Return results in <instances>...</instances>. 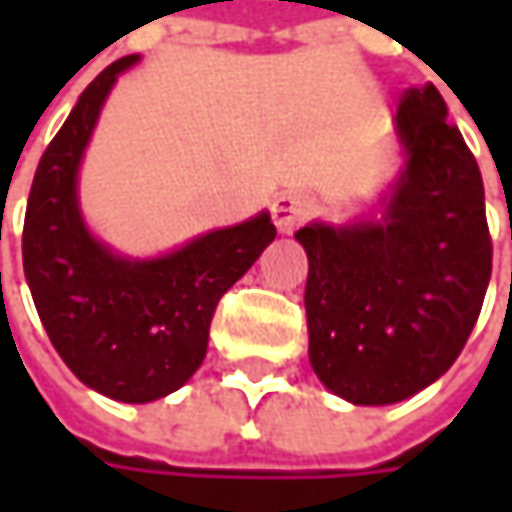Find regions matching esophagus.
<instances>
[{
  "label": "esophagus",
  "instance_id": "obj_1",
  "mask_svg": "<svg viewBox=\"0 0 512 512\" xmlns=\"http://www.w3.org/2000/svg\"><path fill=\"white\" fill-rule=\"evenodd\" d=\"M310 216H313V202L302 193H282L273 202V222L282 233H290L299 225H305Z\"/></svg>",
  "mask_w": 512,
  "mask_h": 512
}]
</instances>
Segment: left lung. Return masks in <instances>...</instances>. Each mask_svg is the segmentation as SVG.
Segmentation results:
<instances>
[{
	"label": "left lung",
	"instance_id": "left-lung-1",
	"mask_svg": "<svg viewBox=\"0 0 512 512\" xmlns=\"http://www.w3.org/2000/svg\"><path fill=\"white\" fill-rule=\"evenodd\" d=\"M407 165L382 225H307L310 364L353 404H393L459 359L493 270L476 156L433 85L396 110Z\"/></svg>",
	"mask_w": 512,
	"mask_h": 512
}]
</instances>
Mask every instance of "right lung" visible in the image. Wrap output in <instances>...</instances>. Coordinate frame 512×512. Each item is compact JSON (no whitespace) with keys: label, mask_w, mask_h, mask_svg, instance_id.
<instances>
[{"label":"right lung","mask_w":512,"mask_h":512,"mask_svg":"<svg viewBox=\"0 0 512 512\" xmlns=\"http://www.w3.org/2000/svg\"><path fill=\"white\" fill-rule=\"evenodd\" d=\"M122 56L102 70L39 159L22 230V265L50 344L79 382L116 402L162 399L199 370L219 299L262 256L276 227L262 213L182 250L130 262L88 233L76 170Z\"/></svg>","instance_id":"obj_1"}]
</instances>
